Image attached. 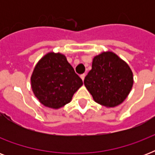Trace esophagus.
I'll list each match as a JSON object with an SVG mask.
<instances>
[{"mask_svg": "<svg viewBox=\"0 0 155 155\" xmlns=\"http://www.w3.org/2000/svg\"><path fill=\"white\" fill-rule=\"evenodd\" d=\"M85 74H82V75H80V78H81V79H82V80L83 81H84V78H85Z\"/></svg>", "mask_w": 155, "mask_h": 155, "instance_id": "34e87169", "label": "esophagus"}]
</instances>
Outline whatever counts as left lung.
Instances as JSON below:
<instances>
[{
    "mask_svg": "<svg viewBox=\"0 0 155 155\" xmlns=\"http://www.w3.org/2000/svg\"><path fill=\"white\" fill-rule=\"evenodd\" d=\"M134 76L130 66L112 51L102 52L92 59V70L84 79V85L97 103L113 108L130 94Z\"/></svg>",
    "mask_w": 155,
    "mask_h": 155,
    "instance_id": "1",
    "label": "left lung"
}]
</instances>
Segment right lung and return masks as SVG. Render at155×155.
<instances>
[{"mask_svg":"<svg viewBox=\"0 0 155 155\" xmlns=\"http://www.w3.org/2000/svg\"><path fill=\"white\" fill-rule=\"evenodd\" d=\"M34 94L41 104L58 109L71 101L83 85L64 54L49 52L35 66L30 78Z\"/></svg>","mask_w":155,"mask_h":155,"instance_id":"add662e5","label":"right lung"}]
</instances>
